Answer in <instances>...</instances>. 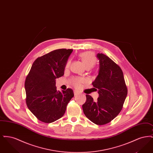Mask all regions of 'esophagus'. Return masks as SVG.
<instances>
[{"label":"esophagus","instance_id":"esophagus-1","mask_svg":"<svg viewBox=\"0 0 153 153\" xmlns=\"http://www.w3.org/2000/svg\"><path fill=\"white\" fill-rule=\"evenodd\" d=\"M74 94L75 95H77L78 94V92L76 91H74Z\"/></svg>","mask_w":153,"mask_h":153}]
</instances>
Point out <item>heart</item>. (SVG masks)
Segmentation results:
<instances>
[{"label": "heart", "mask_w": 153, "mask_h": 153, "mask_svg": "<svg viewBox=\"0 0 153 153\" xmlns=\"http://www.w3.org/2000/svg\"><path fill=\"white\" fill-rule=\"evenodd\" d=\"M82 57L84 59L85 62L88 65H91L94 62V58L91 56V54L89 53H84L82 55ZM70 65V61H68L66 64V68H68ZM82 82V80L80 78H73L71 80V83L74 86L78 87L80 85V84Z\"/></svg>", "instance_id": "1"}]
</instances>
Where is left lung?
Segmentation results:
<instances>
[{
  "instance_id": "obj_1",
  "label": "left lung",
  "mask_w": 153,
  "mask_h": 153,
  "mask_svg": "<svg viewBox=\"0 0 153 153\" xmlns=\"http://www.w3.org/2000/svg\"><path fill=\"white\" fill-rule=\"evenodd\" d=\"M99 74L92 85L99 97L96 101L86 95L87 100L82 105L86 117L97 125H104L118 115L123 108L127 95V87L121 68L102 53H98Z\"/></svg>"
}]
</instances>
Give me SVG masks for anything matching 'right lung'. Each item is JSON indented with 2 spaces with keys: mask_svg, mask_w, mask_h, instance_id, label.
I'll return each mask as SVG.
<instances>
[{
  "mask_svg": "<svg viewBox=\"0 0 153 153\" xmlns=\"http://www.w3.org/2000/svg\"><path fill=\"white\" fill-rule=\"evenodd\" d=\"M73 49H59L38 57L26 76V105L39 121L50 123L63 117L73 90L57 91L56 79L62 76Z\"/></svg>",
  "mask_w": 153,
  "mask_h": 153,
  "instance_id": "1",
  "label": "right lung"
}]
</instances>
